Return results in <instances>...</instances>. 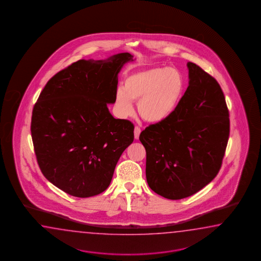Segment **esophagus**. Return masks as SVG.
Returning a JSON list of instances; mask_svg holds the SVG:
<instances>
[{"instance_id": "esophagus-1", "label": "esophagus", "mask_w": 261, "mask_h": 261, "mask_svg": "<svg viewBox=\"0 0 261 261\" xmlns=\"http://www.w3.org/2000/svg\"><path fill=\"white\" fill-rule=\"evenodd\" d=\"M140 132H141V130H140V128L139 126H136L135 129H134V135H135V139H139V135H140Z\"/></svg>"}]
</instances>
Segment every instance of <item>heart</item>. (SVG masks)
I'll return each instance as SVG.
<instances>
[{
	"label": "heart",
	"instance_id": "b5f03b06",
	"mask_svg": "<svg viewBox=\"0 0 261 261\" xmlns=\"http://www.w3.org/2000/svg\"><path fill=\"white\" fill-rule=\"evenodd\" d=\"M185 89V77L175 68L152 67L134 71L125 77L123 88L117 90V110L121 116H129L134 111L132 101H138V111L145 121L164 122L179 107Z\"/></svg>",
	"mask_w": 261,
	"mask_h": 261
}]
</instances>
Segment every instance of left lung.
Here are the masks:
<instances>
[{"label":"left lung","mask_w":261,"mask_h":261,"mask_svg":"<svg viewBox=\"0 0 261 261\" xmlns=\"http://www.w3.org/2000/svg\"><path fill=\"white\" fill-rule=\"evenodd\" d=\"M188 87L164 122L143 130L146 178L168 199L190 197L220 170L229 137V114L220 85L198 65L187 63Z\"/></svg>","instance_id":"1"}]
</instances>
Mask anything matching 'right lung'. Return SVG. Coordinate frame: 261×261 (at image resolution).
<instances>
[{
  "label": "right lung",
  "mask_w": 261,
  "mask_h": 261,
  "mask_svg": "<svg viewBox=\"0 0 261 261\" xmlns=\"http://www.w3.org/2000/svg\"><path fill=\"white\" fill-rule=\"evenodd\" d=\"M130 53L80 60L47 81L33 110L31 133L43 175L76 197L110 185L117 163L134 140L133 123L115 119L118 74Z\"/></svg>",
  "instance_id": "obj_1"
}]
</instances>
